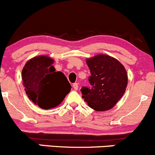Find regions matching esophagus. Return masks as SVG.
Returning a JSON list of instances; mask_svg holds the SVG:
<instances>
[{"label": "esophagus", "mask_w": 155, "mask_h": 155, "mask_svg": "<svg viewBox=\"0 0 155 155\" xmlns=\"http://www.w3.org/2000/svg\"><path fill=\"white\" fill-rule=\"evenodd\" d=\"M73 87L75 90H77L78 89V83H73Z\"/></svg>", "instance_id": "esophagus-1"}]
</instances>
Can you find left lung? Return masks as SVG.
I'll use <instances>...</instances> for the list:
<instances>
[{
    "mask_svg": "<svg viewBox=\"0 0 155 155\" xmlns=\"http://www.w3.org/2000/svg\"><path fill=\"white\" fill-rule=\"evenodd\" d=\"M91 71L88 81L91 87H82V98L88 107L101 112L112 109L123 96L127 85L124 67L117 59L107 54L87 58Z\"/></svg>",
    "mask_w": 155,
    "mask_h": 155,
    "instance_id": "1",
    "label": "left lung"
}]
</instances>
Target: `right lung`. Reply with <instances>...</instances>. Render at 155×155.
Returning a JSON list of instances; mask_svg holds the SVG:
<instances>
[{
	"mask_svg": "<svg viewBox=\"0 0 155 155\" xmlns=\"http://www.w3.org/2000/svg\"><path fill=\"white\" fill-rule=\"evenodd\" d=\"M54 60L46 55L30 59L22 69L25 91L35 105L43 109L58 106L71 90L62 72L55 71Z\"/></svg>",
	"mask_w": 155,
	"mask_h": 155,
	"instance_id": "obj_1",
	"label": "right lung"
}]
</instances>
